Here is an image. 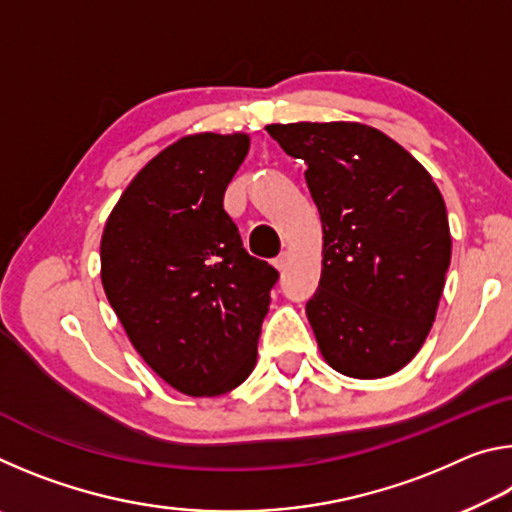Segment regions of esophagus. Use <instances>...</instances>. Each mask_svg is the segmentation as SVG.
<instances>
[{"label":"esophagus","instance_id":"34e87169","mask_svg":"<svg viewBox=\"0 0 512 512\" xmlns=\"http://www.w3.org/2000/svg\"><path fill=\"white\" fill-rule=\"evenodd\" d=\"M287 264H289V255H287V253L277 255V257L273 259V266L277 268V271H284V268H287Z\"/></svg>","mask_w":512,"mask_h":512}]
</instances>
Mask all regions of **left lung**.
<instances>
[{
  "label": "left lung",
  "instance_id": "left-lung-1",
  "mask_svg": "<svg viewBox=\"0 0 512 512\" xmlns=\"http://www.w3.org/2000/svg\"><path fill=\"white\" fill-rule=\"evenodd\" d=\"M305 160L323 223V271L307 318L320 354L341 375L402 370L427 339L445 289L452 235L429 171L377 128L357 121L271 124Z\"/></svg>",
  "mask_w": 512,
  "mask_h": 512
}]
</instances>
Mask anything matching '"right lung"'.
<instances>
[{
    "mask_svg": "<svg viewBox=\"0 0 512 512\" xmlns=\"http://www.w3.org/2000/svg\"><path fill=\"white\" fill-rule=\"evenodd\" d=\"M244 133L187 135L137 173L101 237V282L133 348L176 391L214 397L253 372L280 273L250 257L223 194Z\"/></svg>",
    "mask_w": 512,
    "mask_h": 512,
    "instance_id": "right-lung-1",
    "label": "right lung"
}]
</instances>
